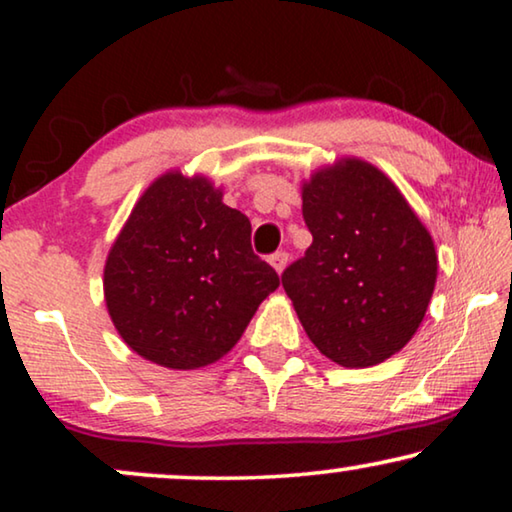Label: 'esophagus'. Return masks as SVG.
<instances>
[{"instance_id":"1","label":"esophagus","mask_w":512,"mask_h":512,"mask_svg":"<svg viewBox=\"0 0 512 512\" xmlns=\"http://www.w3.org/2000/svg\"><path fill=\"white\" fill-rule=\"evenodd\" d=\"M270 265L279 272V275H282L286 265H289V254H286V251H277V254L270 256Z\"/></svg>"}]
</instances>
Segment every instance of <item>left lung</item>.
I'll return each instance as SVG.
<instances>
[{"mask_svg": "<svg viewBox=\"0 0 512 512\" xmlns=\"http://www.w3.org/2000/svg\"><path fill=\"white\" fill-rule=\"evenodd\" d=\"M312 244L282 284L314 347L368 368L408 345L438 277L431 233L382 170L340 158L303 181Z\"/></svg>", "mask_w": 512, "mask_h": 512, "instance_id": "left-lung-1", "label": "left lung"}]
</instances>
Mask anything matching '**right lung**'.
Listing matches in <instances>:
<instances>
[{"mask_svg":"<svg viewBox=\"0 0 512 512\" xmlns=\"http://www.w3.org/2000/svg\"><path fill=\"white\" fill-rule=\"evenodd\" d=\"M279 286L251 251V223L202 174L153 181L111 244L104 303L142 359L172 370L219 361Z\"/></svg>","mask_w":512,"mask_h":512,"instance_id":"add662e5","label":"right lung"}]
</instances>
